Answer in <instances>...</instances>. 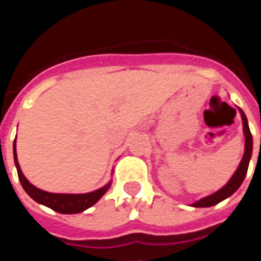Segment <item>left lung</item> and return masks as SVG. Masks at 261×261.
<instances>
[{
  "label": "left lung",
  "mask_w": 261,
  "mask_h": 261,
  "mask_svg": "<svg viewBox=\"0 0 261 261\" xmlns=\"http://www.w3.org/2000/svg\"><path fill=\"white\" fill-rule=\"evenodd\" d=\"M239 112H241L242 116V123H243V132H244V138H246V142H244V154L243 158H242L241 163H239L237 171L234 172V175L231 176L227 183L218 190L217 192H214L213 195H209L204 199L199 200V201L193 202L192 206L195 208H208V206H213V205L218 204V202L223 201L225 199L230 197L235 191L238 190L241 184L243 183L246 174H247L248 170V163H250L251 155H252V135L250 132V126H248L247 117L244 115L243 111L239 108Z\"/></svg>",
  "instance_id": "1"
}]
</instances>
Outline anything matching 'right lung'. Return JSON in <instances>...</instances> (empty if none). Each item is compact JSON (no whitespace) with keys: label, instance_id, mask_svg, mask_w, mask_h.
<instances>
[{"label":"right lung","instance_id":"obj_1","mask_svg":"<svg viewBox=\"0 0 261 261\" xmlns=\"http://www.w3.org/2000/svg\"><path fill=\"white\" fill-rule=\"evenodd\" d=\"M14 150V162H15V167L18 171V177L22 184L23 190L26 191L27 195L31 197L32 200H35L36 202L41 205H45L52 211L57 212V213L62 214H75L81 213V212L86 211L90 206H93L95 202L99 201V199L105 195L111 187L112 181H108L105 187L99 188V190L93 191L89 193H78V195H73V193H50L45 192L43 190L36 188L34 184L30 183L26 179V176L23 175L20 166L18 163L17 158V149H15V141L13 145Z\"/></svg>","mask_w":261,"mask_h":261}]
</instances>
